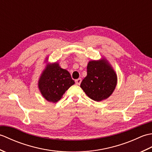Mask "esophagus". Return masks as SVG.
<instances>
[{"label":"esophagus","instance_id":"esophagus-1","mask_svg":"<svg viewBox=\"0 0 152 152\" xmlns=\"http://www.w3.org/2000/svg\"><path fill=\"white\" fill-rule=\"evenodd\" d=\"M81 82H82V79L81 78L76 79L75 80V83H76V84H77V85H80V83H81Z\"/></svg>","mask_w":152,"mask_h":152}]
</instances>
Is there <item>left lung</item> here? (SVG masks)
Instances as JSON below:
<instances>
[{
    "label": "left lung",
    "mask_w": 152,
    "mask_h": 152,
    "mask_svg": "<svg viewBox=\"0 0 152 152\" xmlns=\"http://www.w3.org/2000/svg\"><path fill=\"white\" fill-rule=\"evenodd\" d=\"M117 84V76L107 61H89L87 76L80 87L90 99L101 101L112 95Z\"/></svg>",
    "instance_id": "8db88e82"
}]
</instances>
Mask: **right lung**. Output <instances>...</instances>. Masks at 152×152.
<instances>
[{
	"label": "right lung",
	"mask_w": 152,
	"mask_h": 152,
	"mask_svg": "<svg viewBox=\"0 0 152 152\" xmlns=\"http://www.w3.org/2000/svg\"><path fill=\"white\" fill-rule=\"evenodd\" d=\"M74 84L70 73L56 63L49 64L38 81V88L48 101L57 102L70 86Z\"/></svg>",
	"instance_id": "1"
}]
</instances>
